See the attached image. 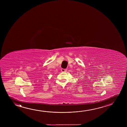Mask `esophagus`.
I'll list each match as a JSON object with an SVG mask.
<instances>
[{
	"label": "esophagus",
	"instance_id": "obj_1",
	"mask_svg": "<svg viewBox=\"0 0 127 127\" xmlns=\"http://www.w3.org/2000/svg\"><path fill=\"white\" fill-rule=\"evenodd\" d=\"M67 70V69H61V71L62 72H66Z\"/></svg>",
	"mask_w": 127,
	"mask_h": 127
}]
</instances>
